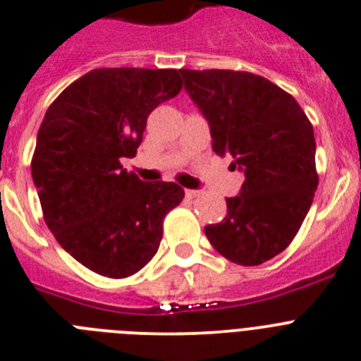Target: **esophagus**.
<instances>
[{
  "label": "esophagus",
  "mask_w": 361,
  "mask_h": 361,
  "mask_svg": "<svg viewBox=\"0 0 361 361\" xmlns=\"http://www.w3.org/2000/svg\"><path fill=\"white\" fill-rule=\"evenodd\" d=\"M200 194H201L200 190H185V196H187L188 200H194V197H197Z\"/></svg>",
  "instance_id": "obj_1"
}]
</instances>
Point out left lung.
<instances>
[{
  "mask_svg": "<svg viewBox=\"0 0 361 361\" xmlns=\"http://www.w3.org/2000/svg\"><path fill=\"white\" fill-rule=\"evenodd\" d=\"M185 89L210 124L212 149L244 171L228 214L204 228L215 251L260 265L287 249L317 190L313 126L298 101L245 71L180 69Z\"/></svg>",
  "mask_w": 361,
  "mask_h": 361,
  "instance_id": "8db88e82",
  "label": "left lung"
}]
</instances>
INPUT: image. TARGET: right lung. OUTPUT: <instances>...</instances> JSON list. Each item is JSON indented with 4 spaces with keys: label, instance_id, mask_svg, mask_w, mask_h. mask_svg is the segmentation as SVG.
<instances>
[{
    "label": "right lung",
    "instance_id": "right-lung-1",
    "mask_svg": "<svg viewBox=\"0 0 361 361\" xmlns=\"http://www.w3.org/2000/svg\"><path fill=\"white\" fill-rule=\"evenodd\" d=\"M180 71L104 67L71 83L44 116L32 178L44 221L74 260L106 278L139 272L158 251L178 183H144L133 158L147 116L178 96Z\"/></svg>",
    "mask_w": 361,
    "mask_h": 361
}]
</instances>
